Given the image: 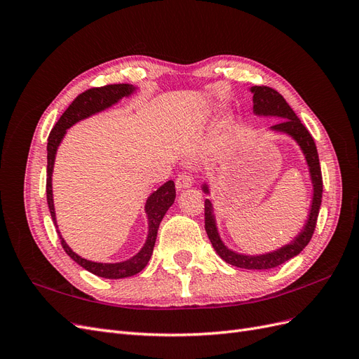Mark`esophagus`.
<instances>
[{
	"label": "esophagus",
	"mask_w": 359,
	"mask_h": 359,
	"mask_svg": "<svg viewBox=\"0 0 359 359\" xmlns=\"http://www.w3.org/2000/svg\"><path fill=\"white\" fill-rule=\"evenodd\" d=\"M193 186V178L189 175V173H181V175L177 177L175 180V187L177 190H186Z\"/></svg>",
	"instance_id": "34e87169"
}]
</instances>
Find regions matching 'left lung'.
<instances>
[{
	"label": "left lung",
	"mask_w": 359,
	"mask_h": 359,
	"mask_svg": "<svg viewBox=\"0 0 359 359\" xmlns=\"http://www.w3.org/2000/svg\"><path fill=\"white\" fill-rule=\"evenodd\" d=\"M250 91L253 94V114L257 116H276L281 119L280 123H277L269 130L271 132L290 136L301 148L304 157H306L313 186V198L309 211V219L306 224L302 226L301 232L293 238L289 244L274 250V252L264 255H244L233 252V250H231L223 243L219 229H217V220L214 215L212 203L210 199H205V231L208 233V238L217 255H219L226 264L245 269H271L287 262L292 257L298 256L310 243L314 227H316L322 202V172L316 144H314L309 130L302 126L297 114L292 111V107L283 99V95L278 94L276 90L269 88V86H252ZM202 190L203 193L210 194L208 184L205 182L202 186Z\"/></svg>",
	"instance_id": "obj_1"
}]
</instances>
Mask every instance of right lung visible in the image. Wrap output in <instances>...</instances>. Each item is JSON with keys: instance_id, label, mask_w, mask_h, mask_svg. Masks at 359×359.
Masks as SVG:
<instances>
[{"instance_id": "1", "label": "right lung", "mask_w": 359, "mask_h": 359, "mask_svg": "<svg viewBox=\"0 0 359 359\" xmlns=\"http://www.w3.org/2000/svg\"><path fill=\"white\" fill-rule=\"evenodd\" d=\"M136 91V86L130 83H115V85H106L100 88H91L79 94L67 107L66 112L61 115L55 127L48 137V178H46V196H48V206L50 211V217L53 224H57V215H55V206H53V194H52V172H53V163H55L57 149L61 144L62 137L66 136L67 128L74 126L76 123L82 121V119L88 118L91 115L99 114L107 107L116 104L124 97H130ZM175 184L172 180L160 186L156 191L149 194L145 203V212L148 219V235L144 247L139 252L123 262L115 264H103V262H93V260L83 259L78 253H74L69 247V244L64 241L61 232L57 229L61 245L76 264H79L86 271H90L94 276H99L103 278H126L136 276L142 271L147 264L149 262L151 255H153L157 231L160 222L165 217L166 211L170 208L173 201H175Z\"/></svg>"}]
</instances>
